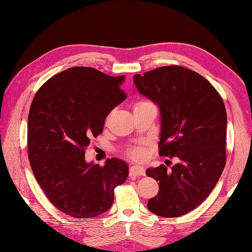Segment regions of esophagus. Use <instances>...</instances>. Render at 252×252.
<instances>
[{"mask_svg": "<svg viewBox=\"0 0 252 252\" xmlns=\"http://www.w3.org/2000/svg\"><path fill=\"white\" fill-rule=\"evenodd\" d=\"M129 174L130 177H140V175H145V168L140 165H134L129 168Z\"/></svg>", "mask_w": 252, "mask_h": 252, "instance_id": "obj_1", "label": "esophagus"}]
</instances>
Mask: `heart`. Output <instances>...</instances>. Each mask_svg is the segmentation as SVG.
I'll return each instance as SVG.
<instances>
[{"label": "heart", "mask_w": 252, "mask_h": 252, "mask_svg": "<svg viewBox=\"0 0 252 252\" xmlns=\"http://www.w3.org/2000/svg\"><path fill=\"white\" fill-rule=\"evenodd\" d=\"M145 103H149V102H140V103L135 105V107H138V106H140L142 104H145ZM128 157L132 158V159H142L145 157V150L142 146L134 147L133 149H131L130 151L128 152Z\"/></svg>", "instance_id": "1"}]
</instances>
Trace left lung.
I'll return each mask as SVG.
<instances>
[{"mask_svg": "<svg viewBox=\"0 0 252 252\" xmlns=\"http://www.w3.org/2000/svg\"><path fill=\"white\" fill-rule=\"evenodd\" d=\"M133 81L159 107V156L179 158L170 171L163 164L146 170L158 182L147 207L163 218L184 216L206 200L225 168L224 102L204 77L178 65L135 74Z\"/></svg>", "mask_w": 252, "mask_h": 252, "instance_id": "8db88e82", "label": "left lung"}]
</instances>
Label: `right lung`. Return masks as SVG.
<instances>
[{
    "instance_id": "1",
    "label": "right lung",
    "mask_w": 252,
    "mask_h": 252,
    "mask_svg": "<svg viewBox=\"0 0 252 252\" xmlns=\"http://www.w3.org/2000/svg\"><path fill=\"white\" fill-rule=\"evenodd\" d=\"M124 75L110 77L90 67L53 75L36 91L28 116V158L50 203L78 219L107 211L128 165L112 158L87 163L85 149L103 132L105 119L126 98Z\"/></svg>"
}]
</instances>
